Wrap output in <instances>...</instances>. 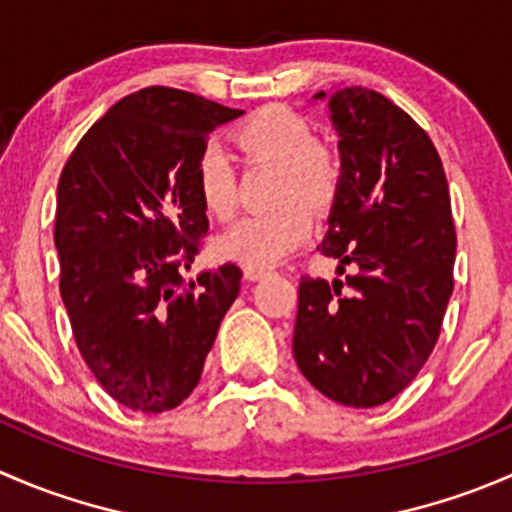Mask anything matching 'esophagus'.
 <instances>
[{
  "label": "esophagus",
  "instance_id": "34e87169",
  "mask_svg": "<svg viewBox=\"0 0 512 512\" xmlns=\"http://www.w3.org/2000/svg\"><path fill=\"white\" fill-rule=\"evenodd\" d=\"M265 275H267L265 267H245V280L255 282V280H262Z\"/></svg>",
  "mask_w": 512,
  "mask_h": 512
}]
</instances>
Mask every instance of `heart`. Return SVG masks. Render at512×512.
<instances>
[{
  "label": "heart",
  "instance_id": "heart-1",
  "mask_svg": "<svg viewBox=\"0 0 512 512\" xmlns=\"http://www.w3.org/2000/svg\"><path fill=\"white\" fill-rule=\"evenodd\" d=\"M235 143L245 158L277 165V200L285 205L272 213L245 215L225 227L215 237V255L245 267H272L312 235V213L298 198L309 205L329 203L337 193L339 163L314 143L312 126L285 106L252 113L235 131ZM195 190L213 218H227L235 208V170L218 143L200 148Z\"/></svg>",
  "mask_w": 512,
  "mask_h": 512
}]
</instances>
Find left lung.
<instances>
[{"label": "left lung", "mask_w": 512, "mask_h": 512, "mask_svg": "<svg viewBox=\"0 0 512 512\" xmlns=\"http://www.w3.org/2000/svg\"><path fill=\"white\" fill-rule=\"evenodd\" d=\"M327 98L339 175L319 250L347 280L299 282L292 352L324 396L354 409L406 389L441 334L453 292L456 230L443 163L428 133L379 91Z\"/></svg>", "instance_id": "1"}]
</instances>
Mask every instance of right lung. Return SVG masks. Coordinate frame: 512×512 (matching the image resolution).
<instances>
[{
	"label": "right lung",
	"instance_id": "add662e5",
	"mask_svg": "<svg viewBox=\"0 0 512 512\" xmlns=\"http://www.w3.org/2000/svg\"><path fill=\"white\" fill-rule=\"evenodd\" d=\"M237 116L240 108L148 86L108 108L61 170V299L96 381L133 411L160 414L193 394L240 292L232 262L195 282L180 275L208 232L195 160Z\"/></svg>",
	"mask_w": 512,
	"mask_h": 512
}]
</instances>
